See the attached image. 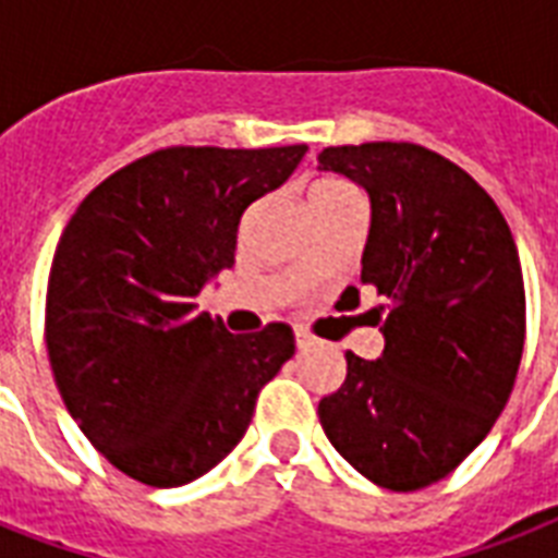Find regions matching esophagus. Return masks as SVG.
I'll return each mask as SVG.
<instances>
[{
  "mask_svg": "<svg viewBox=\"0 0 558 558\" xmlns=\"http://www.w3.org/2000/svg\"><path fill=\"white\" fill-rule=\"evenodd\" d=\"M295 348L298 350H306V348H313V336L304 330H295Z\"/></svg>",
  "mask_w": 558,
  "mask_h": 558,
  "instance_id": "esophagus-1",
  "label": "esophagus"
}]
</instances>
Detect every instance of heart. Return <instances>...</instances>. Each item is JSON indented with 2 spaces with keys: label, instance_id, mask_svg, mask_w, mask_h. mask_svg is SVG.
<instances>
[{
  "label": "heart",
  "instance_id": "b5f03b06",
  "mask_svg": "<svg viewBox=\"0 0 558 558\" xmlns=\"http://www.w3.org/2000/svg\"><path fill=\"white\" fill-rule=\"evenodd\" d=\"M341 193H353L348 185H341V182H318L313 187V196H341ZM310 196V199H313Z\"/></svg>",
  "mask_w": 558,
  "mask_h": 558
}]
</instances>
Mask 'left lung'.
<instances>
[{"mask_svg": "<svg viewBox=\"0 0 558 558\" xmlns=\"http://www.w3.org/2000/svg\"><path fill=\"white\" fill-rule=\"evenodd\" d=\"M318 168L367 193L362 283L385 301L373 310L381 356L344 353L348 376L318 420L367 481L414 493L463 463L510 399L524 350L519 248L493 196L420 144L327 147Z\"/></svg>", "mask_w": 558, "mask_h": 558, "instance_id": "left-lung-1", "label": "left lung"}]
</instances>
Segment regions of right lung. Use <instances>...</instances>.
Masks as SVG:
<instances>
[{"label": "right lung", "instance_id": "obj_1", "mask_svg": "<svg viewBox=\"0 0 558 558\" xmlns=\"http://www.w3.org/2000/svg\"><path fill=\"white\" fill-rule=\"evenodd\" d=\"M304 153L168 147L104 179L69 219L48 275V359L74 423L124 475L170 489L210 472L295 353L287 324L231 336L193 301L234 266L243 210Z\"/></svg>", "mask_w": 558, "mask_h": 558}]
</instances>
